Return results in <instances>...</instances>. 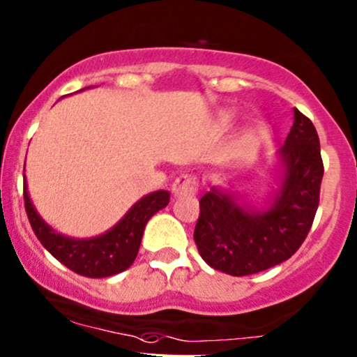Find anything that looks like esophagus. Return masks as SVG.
<instances>
[{
  "label": "esophagus",
  "instance_id": "esophagus-1",
  "mask_svg": "<svg viewBox=\"0 0 357 357\" xmlns=\"http://www.w3.org/2000/svg\"><path fill=\"white\" fill-rule=\"evenodd\" d=\"M197 191L198 178L195 174H190V172H183L172 183V193H174V197H188V195H195Z\"/></svg>",
  "mask_w": 357,
  "mask_h": 357
}]
</instances>
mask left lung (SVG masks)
I'll return each mask as SVG.
<instances>
[{
    "label": "left lung",
    "instance_id": "obj_1",
    "mask_svg": "<svg viewBox=\"0 0 357 357\" xmlns=\"http://www.w3.org/2000/svg\"><path fill=\"white\" fill-rule=\"evenodd\" d=\"M283 188L266 211H249L211 188L199 198L195 242L208 266L232 276L261 273L289 259L312 229L319 208L324 162L312 120L295 108L280 151Z\"/></svg>",
    "mask_w": 357,
    "mask_h": 357
}]
</instances>
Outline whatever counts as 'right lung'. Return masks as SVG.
<instances>
[{
    "instance_id": "obj_1",
    "label": "right lung",
    "mask_w": 357,
    "mask_h": 357,
    "mask_svg": "<svg viewBox=\"0 0 357 357\" xmlns=\"http://www.w3.org/2000/svg\"><path fill=\"white\" fill-rule=\"evenodd\" d=\"M23 199L33 234L59 262L81 276L107 278L130 268L139 252L144 227L152 215L169 203V193L160 190L147 195L137 202L112 230L100 237L83 241L64 237L50 229L35 211L26 185H23Z\"/></svg>"
}]
</instances>
